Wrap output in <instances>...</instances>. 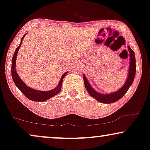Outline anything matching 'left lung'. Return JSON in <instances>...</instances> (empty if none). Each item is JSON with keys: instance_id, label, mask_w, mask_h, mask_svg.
<instances>
[{"instance_id": "obj_1", "label": "left lung", "mask_w": 150, "mask_h": 150, "mask_svg": "<svg viewBox=\"0 0 150 150\" xmlns=\"http://www.w3.org/2000/svg\"><path fill=\"white\" fill-rule=\"evenodd\" d=\"M128 48L129 52H130V66H129L128 79H127L124 85H123V87L117 91L109 94H102L98 93L91 87L89 81H87V78L85 77V75H83L84 83H85L86 89L87 90L89 95L91 96L98 101L105 104H110L112 102H117L126 93L129 87L132 85L133 81L134 79L135 72H136V63H135L136 60H135L134 51L130 48V46H128Z\"/></svg>"}]
</instances>
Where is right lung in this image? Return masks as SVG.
Segmentation results:
<instances>
[{"label":"right lung","instance_id":"obj_1","mask_svg":"<svg viewBox=\"0 0 150 150\" xmlns=\"http://www.w3.org/2000/svg\"><path fill=\"white\" fill-rule=\"evenodd\" d=\"M25 35L22 37V38L21 40V42H20L19 46L16 48V50H15V52H14L13 58H12V63H11L12 78H13V82H14V83H15L16 87H17L18 89H20V91H21L26 98H28V99L32 100V101H35V102L46 101V100H48L49 98H50L53 97V96H56L57 93H59V92H60L61 89V86H62L63 79V78L65 77V76L67 74V72L64 73L62 75V76H61V78L60 81H59V83L58 84V86H57L55 89L50 90V91H38V90L33 89H32V88L28 87V86L26 85V84L22 81L21 79L19 77V76H18L17 71H16V57H17L18 52L20 48V46H21V44H22V40H23Z\"/></svg>","mask_w":150,"mask_h":150}]
</instances>
